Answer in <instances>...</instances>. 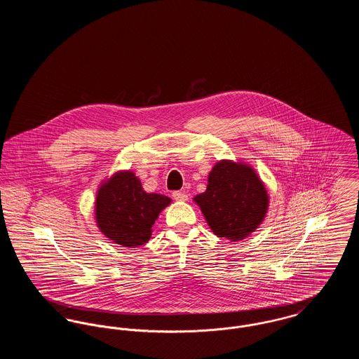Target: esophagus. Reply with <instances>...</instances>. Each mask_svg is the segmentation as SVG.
I'll use <instances>...</instances> for the list:
<instances>
[{"mask_svg":"<svg viewBox=\"0 0 359 359\" xmlns=\"http://www.w3.org/2000/svg\"><path fill=\"white\" fill-rule=\"evenodd\" d=\"M172 198H173L175 201L186 202L188 199V195L184 191H173V192H172Z\"/></svg>","mask_w":359,"mask_h":359,"instance_id":"1","label":"esophagus"}]
</instances>
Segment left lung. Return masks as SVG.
<instances>
[{
	"label": "left lung",
	"instance_id": "8db88e82",
	"mask_svg": "<svg viewBox=\"0 0 359 359\" xmlns=\"http://www.w3.org/2000/svg\"><path fill=\"white\" fill-rule=\"evenodd\" d=\"M195 202L214 234L234 242L262 222L268 194L250 167L224 160L212 168L205 192L195 196Z\"/></svg>",
	"mask_w": 359,
	"mask_h": 359
}]
</instances>
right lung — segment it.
I'll list each match as a JSON object with an SVG mask.
<instances>
[{
    "label": "right lung",
    "instance_id": "obj_1",
    "mask_svg": "<svg viewBox=\"0 0 359 359\" xmlns=\"http://www.w3.org/2000/svg\"><path fill=\"white\" fill-rule=\"evenodd\" d=\"M170 203L168 196L147 194L133 172H121L98 191L97 223L107 238L135 248L151 238L154 221Z\"/></svg>",
    "mask_w": 359,
    "mask_h": 359
}]
</instances>
